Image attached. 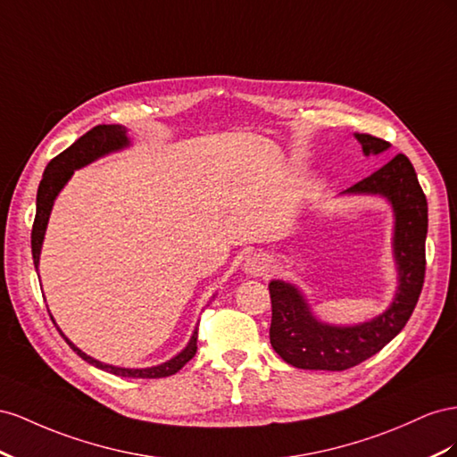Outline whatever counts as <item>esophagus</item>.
Masks as SVG:
<instances>
[{
	"mask_svg": "<svg viewBox=\"0 0 457 457\" xmlns=\"http://www.w3.org/2000/svg\"><path fill=\"white\" fill-rule=\"evenodd\" d=\"M270 270V262L268 258L262 254H253L251 258H246L245 262V271L251 273V276H262Z\"/></svg>",
	"mask_w": 457,
	"mask_h": 457,
	"instance_id": "obj_1",
	"label": "esophagus"
}]
</instances>
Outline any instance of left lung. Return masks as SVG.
<instances>
[{"label": "left lung", "instance_id": "8db88e82", "mask_svg": "<svg viewBox=\"0 0 457 457\" xmlns=\"http://www.w3.org/2000/svg\"><path fill=\"white\" fill-rule=\"evenodd\" d=\"M366 154H379L390 143L370 134H356ZM346 193L383 195L395 208V256L400 285L395 303L379 318L356 328H333L310 314L303 295L283 281L270 283L273 350L295 368L345 371L366 361L403 329L420 301L425 281L427 197L406 154L398 153L379 170Z\"/></svg>", "mask_w": 457, "mask_h": 457}]
</instances>
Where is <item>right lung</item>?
<instances>
[{"instance_id": "right-lung-1", "label": "right lung", "mask_w": 457, "mask_h": 457, "mask_svg": "<svg viewBox=\"0 0 457 457\" xmlns=\"http://www.w3.org/2000/svg\"><path fill=\"white\" fill-rule=\"evenodd\" d=\"M124 145H128V137H126V129L122 126L99 124L96 128H91L89 132H86L80 139H76L69 149H64L61 154L55 156V159H51V162L46 166L40 187H37L36 218L32 224V258H34L36 268H37V262H40V249H42L44 233H46L51 206H54L57 193L62 189L64 184H67L76 168H82V166L89 164L91 161L99 159L101 154L116 151ZM59 333H61V329H59ZM197 337H199V329H195L189 345L181 350L176 358L161 363V366L147 368V370H126V368L107 366V363H101L94 358H89L80 348H76L69 341V338L62 335L64 341H67V345L76 352V354L82 360H86L87 363H91V366H96L103 371H109L112 375H119V377H134V379H162V377H170V375L178 373L195 356V352H197Z\"/></svg>"}]
</instances>
